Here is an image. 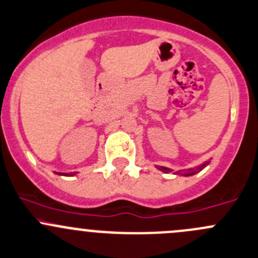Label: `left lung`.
Returning a JSON list of instances; mask_svg holds the SVG:
<instances>
[{
    "mask_svg": "<svg viewBox=\"0 0 258 258\" xmlns=\"http://www.w3.org/2000/svg\"><path fill=\"white\" fill-rule=\"evenodd\" d=\"M208 164H209V161L205 162V163H203V164H201V166H199V167H196V168L186 170L185 172H181V171H176L175 173H177V175H182V176H192V175H195V173L200 172V171L203 170V168H204L205 166H208ZM157 168H158L159 171H162V172H164V173L172 172V170H170V168H167V167H162V166H158V167H157Z\"/></svg>",
    "mask_w": 258,
    "mask_h": 258,
    "instance_id": "obj_1",
    "label": "left lung"
}]
</instances>
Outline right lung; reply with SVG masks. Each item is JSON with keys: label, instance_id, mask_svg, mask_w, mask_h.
I'll return each instance as SVG.
<instances>
[{"label": "right lung", "instance_id": "right-lung-1", "mask_svg": "<svg viewBox=\"0 0 258 258\" xmlns=\"http://www.w3.org/2000/svg\"><path fill=\"white\" fill-rule=\"evenodd\" d=\"M58 175H62V176H73L75 173H58Z\"/></svg>", "mask_w": 258, "mask_h": 258}]
</instances>
